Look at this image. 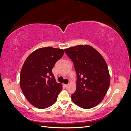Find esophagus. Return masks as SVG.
Here are the masks:
<instances>
[{"label":"esophagus","mask_w":131,"mask_h":131,"mask_svg":"<svg viewBox=\"0 0 131 131\" xmlns=\"http://www.w3.org/2000/svg\"><path fill=\"white\" fill-rule=\"evenodd\" d=\"M64 86H65L66 88H67V87H68V84H65Z\"/></svg>","instance_id":"34e87169"}]
</instances>
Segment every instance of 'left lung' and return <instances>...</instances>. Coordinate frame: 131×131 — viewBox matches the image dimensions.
I'll list each match as a JSON object with an SVG mask.
<instances>
[{"label":"left lung","mask_w":131,"mask_h":131,"mask_svg":"<svg viewBox=\"0 0 131 131\" xmlns=\"http://www.w3.org/2000/svg\"><path fill=\"white\" fill-rule=\"evenodd\" d=\"M77 73V89L73 102L80 108L90 109L103 100L110 85L108 66L102 55L91 46L78 45L64 50Z\"/></svg>","instance_id":"obj_1"}]
</instances>
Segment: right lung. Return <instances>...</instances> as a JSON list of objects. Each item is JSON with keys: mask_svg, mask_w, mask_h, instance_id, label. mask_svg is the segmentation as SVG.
Listing matches in <instances>:
<instances>
[{"mask_svg": "<svg viewBox=\"0 0 131 131\" xmlns=\"http://www.w3.org/2000/svg\"><path fill=\"white\" fill-rule=\"evenodd\" d=\"M64 51L51 47L34 51L27 57L20 73V87L27 100L36 108L45 109L57 101L62 86L52 70Z\"/></svg>", "mask_w": 131, "mask_h": 131, "instance_id": "obj_1", "label": "right lung"}]
</instances>
